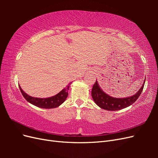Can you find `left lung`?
Returning a JSON list of instances; mask_svg holds the SVG:
<instances>
[{"label":"left lung","mask_w":158,"mask_h":158,"mask_svg":"<svg viewBox=\"0 0 158 158\" xmlns=\"http://www.w3.org/2000/svg\"><path fill=\"white\" fill-rule=\"evenodd\" d=\"M145 80L140 89L135 95L125 98H116L110 96L103 92L96 80L92 89V96L94 102L100 108L108 110V111H118V110L125 109L131 106L136 102V100L140 97L142 91L144 88Z\"/></svg>","instance_id":"obj_1"}]
</instances>
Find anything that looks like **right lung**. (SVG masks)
I'll use <instances>...</instances> for the list:
<instances>
[{
  "mask_svg": "<svg viewBox=\"0 0 158 158\" xmlns=\"http://www.w3.org/2000/svg\"><path fill=\"white\" fill-rule=\"evenodd\" d=\"M70 84L71 82L69 83L68 85H66V88L63 89V90H61L59 93L54 95V96L47 98H39L31 97L23 92V90L21 88L20 85H19V88H20L21 91V93L23 98H24L28 102L33 105V106L43 109H52L60 106V105L65 101L69 95L68 90L69 89Z\"/></svg>",
  "mask_w": 158,
  "mask_h": 158,
  "instance_id": "right-lung-1",
  "label": "right lung"
}]
</instances>
